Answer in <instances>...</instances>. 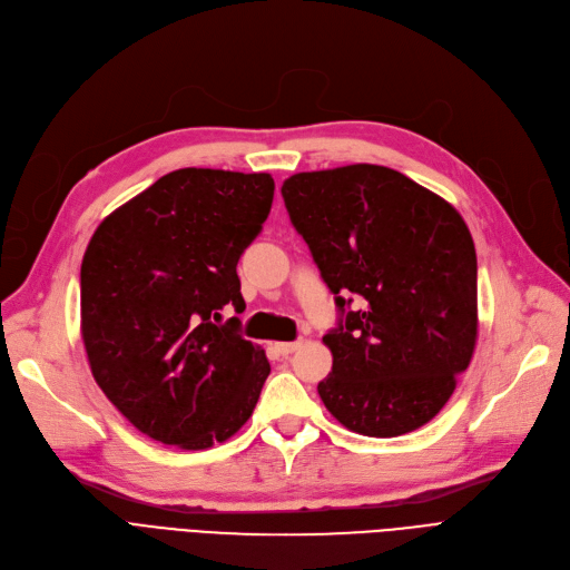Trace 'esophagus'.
<instances>
[{"mask_svg": "<svg viewBox=\"0 0 570 570\" xmlns=\"http://www.w3.org/2000/svg\"><path fill=\"white\" fill-rule=\"evenodd\" d=\"M276 347H278V352L283 357H287V355H292V352L296 350V347H302V341H287V343H276Z\"/></svg>", "mask_w": 570, "mask_h": 570, "instance_id": "34e87169", "label": "esophagus"}]
</instances>
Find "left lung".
Instances as JSON below:
<instances>
[{"mask_svg": "<svg viewBox=\"0 0 570 570\" xmlns=\"http://www.w3.org/2000/svg\"><path fill=\"white\" fill-rule=\"evenodd\" d=\"M281 193L341 313L322 338L334 357L317 385L322 403L362 436L420 429L452 396L478 341V259L464 218L377 165L294 174Z\"/></svg>", "mask_w": 570, "mask_h": 570, "instance_id": "8db88e82", "label": "left lung"}]
</instances>
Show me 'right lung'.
I'll return each instance as SVG.
<instances>
[{
    "instance_id": "1",
    "label": "right lung",
    "mask_w": 570,
    "mask_h": 570,
    "mask_svg": "<svg viewBox=\"0 0 570 570\" xmlns=\"http://www.w3.org/2000/svg\"><path fill=\"white\" fill-rule=\"evenodd\" d=\"M268 174L178 169L116 208L80 264V334L90 371L148 439L223 443L248 422L271 366L238 334L236 264L274 202Z\"/></svg>"
}]
</instances>
